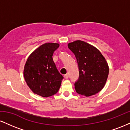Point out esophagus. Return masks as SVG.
I'll use <instances>...</instances> for the list:
<instances>
[{
  "instance_id": "obj_1",
  "label": "esophagus",
  "mask_w": 130,
  "mask_h": 130,
  "mask_svg": "<svg viewBox=\"0 0 130 130\" xmlns=\"http://www.w3.org/2000/svg\"><path fill=\"white\" fill-rule=\"evenodd\" d=\"M64 77H65V79H68V73L65 74V75H64Z\"/></svg>"
}]
</instances>
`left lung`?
Here are the masks:
<instances>
[{"label":"left lung","mask_w":130,"mask_h":130,"mask_svg":"<svg viewBox=\"0 0 130 130\" xmlns=\"http://www.w3.org/2000/svg\"><path fill=\"white\" fill-rule=\"evenodd\" d=\"M68 48L76 58L79 78L74 83L77 93L90 96L102 90L109 74L105 58L94 46L77 40L68 44Z\"/></svg>","instance_id":"obj_1"}]
</instances>
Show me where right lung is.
Listing matches in <instances>:
<instances>
[{
    "label": "right lung",
    "instance_id": "1",
    "mask_svg": "<svg viewBox=\"0 0 130 130\" xmlns=\"http://www.w3.org/2000/svg\"><path fill=\"white\" fill-rule=\"evenodd\" d=\"M59 47L58 43L42 44L31 54L25 64L24 76L27 84L34 93L43 97L56 94L63 79L53 59Z\"/></svg>",
    "mask_w": 130,
    "mask_h": 130
}]
</instances>
